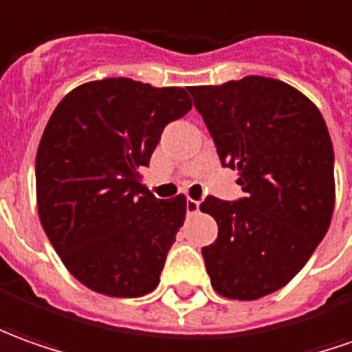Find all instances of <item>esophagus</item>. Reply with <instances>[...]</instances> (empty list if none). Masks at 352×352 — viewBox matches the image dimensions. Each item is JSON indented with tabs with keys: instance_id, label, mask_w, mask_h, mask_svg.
<instances>
[{
	"instance_id": "1",
	"label": "esophagus",
	"mask_w": 352,
	"mask_h": 352,
	"mask_svg": "<svg viewBox=\"0 0 352 352\" xmlns=\"http://www.w3.org/2000/svg\"><path fill=\"white\" fill-rule=\"evenodd\" d=\"M198 208H200V202H198V200H192V198H186V212H188L190 216L198 212Z\"/></svg>"
}]
</instances>
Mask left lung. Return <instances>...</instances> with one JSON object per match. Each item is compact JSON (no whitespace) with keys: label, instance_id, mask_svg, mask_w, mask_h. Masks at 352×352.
<instances>
[{"label":"left lung","instance_id":"left-lung-1","mask_svg":"<svg viewBox=\"0 0 352 352\" xmlns=\"http://www.w3.org/2000/svg\"><path fill=\"white\" fill-rule=\"evenodd\" d=\"M221 166L239 171L246 195L200 204L217 221L202 248L212 287L256 300L285 287L327 233L336 204L333 146L326 121L302 92L276 78L245 76L190 86Z\"/></svg>","mask_w":352,"mask_h":352}]
</instances>
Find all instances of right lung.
I'll return each instance as SVG.
<instances>
[{
	"mask_svg": "<svg viewBox=\"0 0 352 352\" xmlns=\"http://www.w3.org/2000/svg\"><path fill=\"white\" fill-rule=\"evenodd\" d=\"M190 107L181 86L119 76L76 86L50 117L36 154L38 214L71 276L96 293L133 298L160 283L186 198H156L140 169Z\"/></svg>",
	"mask_w": 352,
	"mask_h": 352,
	"instance_id": "obj_1",
	"label": "right lung"
}]
</instances>
